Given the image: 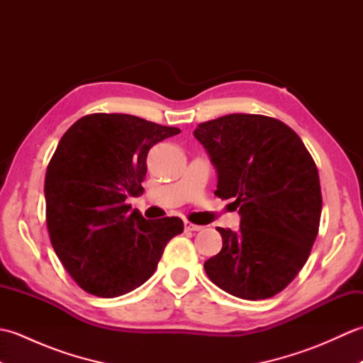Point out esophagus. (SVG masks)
<instances>
[{
    "label": "esophagus",
    "instance_id": "34e87169",
    "mask_svg": "<svg viewBox=\"0 0 363 363\" xmlns=\"http://www.w3.org/2000/svg\"><path fill=\"white\" fill-rule=\"evenodd\" d=\"M184 229H186V230H194V233H196V230H201L203 228L198 226V225H194V223L186 221V223H184Z\"/></svg>",
    "mask_w": 363,
    "mask_h": 363
}]
</instances>
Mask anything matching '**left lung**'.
I'll return each mask as SVG.
<instances>
[{
  "label": "left lung",
  "mask_w": 363,
  "mask_h": 363,
  "mask_svg": "<svg viewBox=\"0 0 363 363\" xmlns=\"http://www.w3.org/2000/svg\"><path fill=\"white\" fill-rule=\"evenodd\" d=\"M196 140L217 169L221 199H234L240 229L218 228L221 251L204 262L209 279L242 299H265L295 279L321 217L318 169L285 123L229 113L198 125Z\"/></svg>",
  "instance_id": "left-lung-1"
}]
</instances>
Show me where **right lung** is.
Segmentation results:
<instances>
[{"mask_svg":"<svg viewBox=\"0 0 363 363\" xmlns=\"http://www.w3.org/2000/svg\"><path fill=\"white\" fill-rule=\"evenodd\" d=\"M181 130L128 113H94L67 130L45 176L46 226L59 260L82 290L115 298L152 276L177 217L146 220L128 196L143 194L146 156Z\"/></svg>","mask_w":363,"mask_h":363,"instance_id":"obj_1","label":"right lung"}]
</instances>
